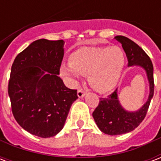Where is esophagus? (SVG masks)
<instances>
[{
	"label": "esophagus",
	"mask_w": 161,
	"mask_h": 161,
	"mask_svg": "<svg viewBox=\"0 0 161 161\" xmlns=\"http://www.w3.org/2000/svg\"><path fill=\"white\" fill-rule=\"evenodd\" d=\"M85 95H86V92H85L83 89H79V90L77 91V97L79 98L84 97Z\"/></svg>",
	"instance_id": "34e87169"
}]
</instances>
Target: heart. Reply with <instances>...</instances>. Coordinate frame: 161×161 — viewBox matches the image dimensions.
<instances>
[{
  "instance_id": "obj_1",
  "label": "heart",
  "mask_w": 161,
  "mask_h": 161,
  "mask_svg": "<svg viewBox=\"0 0 161 161\" xmlns=\"http://www.w3.org/2000/svg\"><path fill=\"white\" fill-rule=\"evenodd\" d=\"M125 63V53L119 46H86L71 53L70 64H63L60 73L71 80L88 75L95 90L107 92L117 84Z\"/></svg>"
}]
</instances>
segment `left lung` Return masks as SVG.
Returning <instances> with one entry per match:
<instances>
[{"label": "left lung", "mask_w": 161, "mask_h": 161, "mask_svg": "<svg viewBox=\"0 0 161 161\" xmlns=\"http://www.w3.org/2000/svg\"><path fill=\"white\" fill-rule=\"evenodd\" d=\"M121 43L128 58V66L139 65L147 72L149 82V97L145 104L139 110L130 112L125 110L120 104L117 89L108 97L100 98L99 104L92 113L97 127L102 132L109 135H118L133 131L141 124L148 110L151 99L153 97V66L148 55L140 46L124 36H115Z\"/></svg>", "instance_id": "left-lung-1"}]
</instances>
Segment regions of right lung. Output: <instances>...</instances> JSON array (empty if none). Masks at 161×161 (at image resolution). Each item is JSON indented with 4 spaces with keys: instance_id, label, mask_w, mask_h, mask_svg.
I'll use <instances>...</instances> for the list:
<instances>
[{
    "instance_id": "add662e5",
    "label": "right lung",
    "mask_w": 161,
    "mask_h": 161,
    "mask_svg": "<svg viewBox=\"0 0 161 161\" xmlns=\"http://www.w3.org/2000/svg\"><path fill=\"white\" fill-rule=\"evenodd\" d=\"M64 40L33 41L16 56L11 68L8 95L13 115L30 134L48 138L58 134L77 99L59 75Z\"/></svg>"
}]
</instances>
